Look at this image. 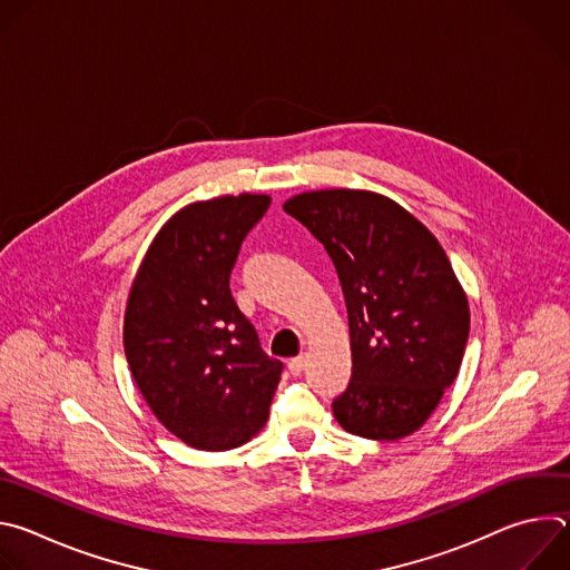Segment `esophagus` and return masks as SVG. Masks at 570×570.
<instances>
[{"instance_id": "34e87169", "label": "esophagus", "mask_w": 570, "mask_h": 570, "mask_svg": "<svg viewBox=\"0 0 570 570\" xmlns=\"http://www.w3.org/2000/svg\"><path fill=\"white\" fill-rule=\"evenodd\" d=\"M304 365H306L304 356H295V358L288 361V372H291L293 376H299V374L304 372Z\"/></svg>"}]
</instances>
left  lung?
I'll return each instance as SVG.
<instances>
[{
    "label": "left lung",
    "instance_id": "left-lung-1",
    "mask_svg": "<svg viewBox=\"0 0 570 570\" xmlns=\"http://www.w3.org/2000/svg\"><path fill=\"white\" fill-rule=\"evenodd\" d=\"M284 212L327 250L347 304L352 381L334 417L367 440L415 433L455 381L469 338V302L440 240L374 191H306Z\"/></svg>",
    "mask_w": 570,
    "mask_h": 570
}]
</instances>
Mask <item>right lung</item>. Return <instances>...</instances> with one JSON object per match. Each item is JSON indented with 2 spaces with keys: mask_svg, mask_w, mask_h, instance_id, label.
Returning a JSON list of instances; mask_svg holds the SVG:
<instances>
[{
  "mask_svg": "<svg viewBox=\"0 0 570 570\" xmlns=\"http://www.w3.org/2000/svg\"><path fill=\"white\" fill-rule=\"evenodd\" d=\"M268 207L266 194L183 207L153 238L128 295L124 350L132 379L165 429L200 451L236 449L257 435L284 370L229 291L240 243Z\"/></svg>",
  "mask_w": 570,
  "mask_h": 570,
  "instance_id": "obj_1",
  "label": "right lung"
}]
</instances>
